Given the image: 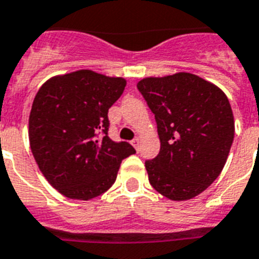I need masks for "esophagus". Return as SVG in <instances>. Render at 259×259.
I'll use <instances>...</instances> for the list:
<instances>
[{"label":"esophagus","instance_id":"1","mask_svg":"<svg viewBox=\"0 0 259 259\" xmlns=\"http://www.w3.org/2000/svg\"><path fill=\"white\" fill-rule=\"evenodd\" d=\"M132 145H133L134 148H136V150H138L140 149V145H141V140L138 138V137H136L133 141H132Z\"/></svg>","mask_w":259,"mask_h":259}]
</instances>
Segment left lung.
Wrapping results in <instances>:
<instances>
[{
    "mask_svg": "<svg viewBox=\"0 0 259 259\" xmlns=\"http://www.w3.org/2000/svg\"><path fill=\"white\" fill-rule=\"evenodd\" d=\"M137 88L154 113L161 150L145 162L149 182L170 201H188L224 169L234 140L226 94L198 75L180 71L146 77Z\"/></svg>",
    "mask_w": 259,
    "mask_h": 259,
    "instance_id": "obj_1",
    "label": "left lung"
}]
</instances>
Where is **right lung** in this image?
Instances as JSON below:
<instances>
[{"label":"right lung","instance_id":"obj_1","mask_svg":"<svg viewBox=\"0 0 259 259\" xmlns=\"http://www.w3.org/2000/svg\"><path fill=\"white\" fill-rule=\"evenodd\" d=\"M125 86L122 77L82 69L54 75L35 94L29 114L31 153L46 181L66 198L104 194L122 159L136 153L108 137V111Z\"/></svg>","mask_w":259,"mask_h":259}]
</instances>
